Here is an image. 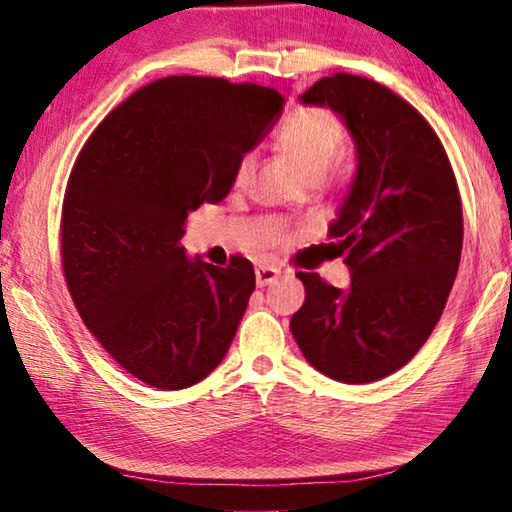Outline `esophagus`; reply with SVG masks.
I'll list each match as a JSON object with an SVG mask.
<instances>
[{
  "label": "esophagus",
  "instance_id": "esophagus-1",
  "mask_svg": "<svg viewBox=\"0 0 512 512\" xmlns=\"http://www.w3.org/2000/svg\"><path fill=\"white\" fill-rule=\"evenodd\" d=\"M277 275L280 271L273 266H257L255 268V280H257V287H268V284L277 280Z\"/></svg>",
  "mask_w": 512,
  "mask_h": 512
}]
</instances>
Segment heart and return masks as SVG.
Returning a JSON list of instances; mask_svg holds the SVG:
<instances>
[{"label": "heart", "instance_id": "obj_1", "mask_svg": "<svg viewBox=\"0 0 512 512\" xmlns=\"http://www.w3.org/2000/svg\"><path fill=\"white\" fill-rule=\"evenodd\" d=\"M341 119L325 108H300L284 121L280 128V146L293 155L302 173L311 178H323L332 162L343 149ZM255 153L248 151L239 158L235 183L244 185L255 171Z\"/></svg>", "mask_w": 512, "mask_h": 512}]
</instances>
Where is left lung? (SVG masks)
Returning <instances> with one entry per match:
<instances>
[{
    "label": "left lung",
    "mask_w": 512,
    "mask_h": 512,
    "mask_svg": "<svg viewBox=\"0 0 512 512\" xmlns=\"http://www.w3.org/2000/svg\"><path fill=\"white\" fill-rule=\"evenodd\" d=\"M300 101L345 121L357 173L329 223L350 287L298 273L305 305L291 334L329 379L370 384L406 366L443 316L463 250L461 196L427 119L384 85L334 74Z\"/></svg>",
    "instance_id": "obj_1"
}]
</instances>
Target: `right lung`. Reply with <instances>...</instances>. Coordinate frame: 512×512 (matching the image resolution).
Here are the masks:
<instances>
[{
    "instance_id": "add662e5",
    "label": "right lung",
    "mask_w": 512,
    "mask_h": 512,
    "mask_svg": "<svg viewBox=\"0 0 512 512\" xmlns=\"http://www.w3.org/2000/svg\"><path fill=\"white\" fill-rule=\"evenodd\" d=\"M282 103L255 83L167 76L112 110L76 158L60 221L67 289L85 327L144 384L194 386L235 339L253 264L189 259L180 239L189 212L228 196Z\"/></svg>"
}]
</instances>
